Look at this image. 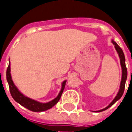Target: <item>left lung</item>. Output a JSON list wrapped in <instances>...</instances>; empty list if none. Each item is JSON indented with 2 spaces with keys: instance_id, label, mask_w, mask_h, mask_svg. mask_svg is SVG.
<instances>
[{
  "instance_id": "8db88e82",
  "label": "left lung",
  "mask_w": 132,
  "mask_h": 132,
  "mask_svg": "<svg viewBox=\"0 0 132 132\" xmlns=\"http://www.w3.org/2000/svg\"><path fill=\"white\" fill-rule=\"evenodd\" d=\"M112 43L114 45V48H115V49H116V51H118V55H119L120 59V64H121V68H122V79H121V82H120L119 92H118V95H117V96L114 98V100L112 101V103L109 104L108 106H106V108L101 109V110L97 111L98 112L104 111V110H106V109H107L108 108H109V107H110V106H112V105H113V104H114V103L118 101V100H119V99L122 97V95H123V92H124L126 81V79H127V68H126V63H125L124 53H123V50L120 48L119 45L116 43L115 42H114L113 40H112Z\"/></svg>"
}]
</instances>
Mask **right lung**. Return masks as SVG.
I'll return each instance as SVG.
<instances>
[{"label":"right lung","instance_id":"obj_1","mask_svg":"<svg viewBox=\"0 0 132 132\" xmlns=\"http://www.w3.org/2000/svg\"><path fill=\"white\" fill-rule=\"evenodd\" d=\"M6 79H7L8 83H9L10 93L12 95L14 100L19 103L21 106H23L26 109H29L32 112H43V111L52 108L53 106L59 101V99L62 96V94L63 93L65 83H66V81H64L62 83V89L56 98L53 99V101H51L48 103H44L43 104V103H39L34 100L27 98V97L24 96L21 93H20V91L18 90V88L15 87V85L13 83V81L12 79V76H11V73H10V62L9 64V66L6 70Z\"/></svg>","mask_w":132,"mask_h":132}]
</instances>
